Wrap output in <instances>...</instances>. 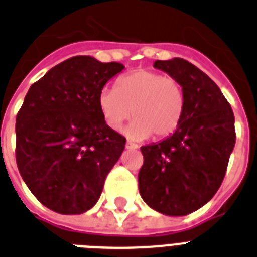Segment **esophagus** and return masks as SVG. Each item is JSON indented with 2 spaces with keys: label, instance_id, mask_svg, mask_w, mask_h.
Masks as SVG:
<instances>
[{
  "label": "esophagus",
  "instance_id": "1",
  "mask_svg": "<svg viewBox=\"0 0 257 257\" xmlns=\"http://www.w3.org/2000/svg\"><path fill=\"white\" fill-rule=\"evenodd\" d=\"M125 147H126V149H132V150L139 149V145L135 143H132V141H126V145H125Z\"/></svg>",
  "mask_w": 257,
  "mask_h": 257
}]
</instances>
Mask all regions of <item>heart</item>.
Instances as JSON below:
<instances>
[{
	"instance_id": "b5f03b06",
	"label": "heart",
	"mask_w": 257,
	"mask_h": 257,
	"mask_svg": "<svg viewBox=\"0 0 257 257\" xmlns=\"http://www.w3.org/2000/svg\"><path fill=\"white\" fill-rule=\"evenodd\" d=\"M97 103L110 129H120L132 116L135 120L128 128L131 137L141 140L153 135L164 139L178 128L186 95L178 79L152 70H136L118 79L114 89H103Z\"/></svg>"
}]
</instances>
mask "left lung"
<instances>
[{
  "label": "left lung",
  "mask_w": 257,
  "mask_h": 257,
  "mask_svg": "<svg viewBox=\"0 0 257 257\" xmlns=\"http://www.w3.org/2000/svg\"><path fill=\"white\" fill-rule=\"evenodd\" d=\"M153 66L181 81L186 108L172 136L141 147L139 190L156 211L183 216L207 203L222 185L236 140L235 118L218 85L194 64L173 58Z\"/></svg>",
  "instance_id": "8db88e82"
}]
</instances>
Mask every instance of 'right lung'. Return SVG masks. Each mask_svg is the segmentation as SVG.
Here are the masks:
<instances>
[{
    "label": "right lung",
    "instance_id": "1",
    "mask_svg": "<svg viewBox=\"0 0 257 257\" xmlns=\"http://www.w3.org/2000/svg\"><path fill=\"white\" fill-rule=\"evenodd\" d=\"M92 56L64 60L31 85L16 120V161L43 206L81 214L95 206L125 148L99 109V95L122 71Z\"/></svg>",
    "mask_w": 257,
    "mask_h": 257
}]
</instances>
